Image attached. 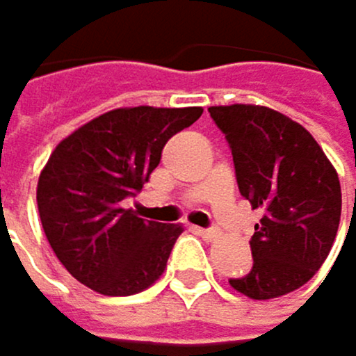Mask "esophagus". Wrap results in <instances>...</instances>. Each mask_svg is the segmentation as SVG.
Returning <instances> with one entry per match:
<instances>
[{"mask_svg":"<svg viewBox=\"0 0 356 356\" xmlns=\"http://www.w3.org/2000/svg\"><path fill=\"white\" fill-rule=\"evenodd\" d=\"M196 233H199V236H201V238H205V240L218 238V231H216V229H196Z\"/></svg>","mask_w":356,"mask_h":356,"instance_id":"1","label":"esophagus"}]
</instances>
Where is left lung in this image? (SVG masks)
I'll return each mask as SVG.
<instances>
[{"label":"left lung","mask_w":356,"mask_h":356,"mask_svg":"<svg viewBox=\"0 0 356 356\" xmlns=\"http://www.w3.org/2000/svg\"><path fill=\"white\" fill-rule=\"evenodd\" d=\"M209 116L229 143L240 194L261 209L250 238V273L229 283L252 300L294 292L335 242L339 177L314 136L277 110L236 104L213 106Z\"/></svg>","instance_id":"left-lung-1"}]
</instances>
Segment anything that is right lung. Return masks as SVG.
<instances>
[{
    "label": "right lung",
    "mask_w": 356,
    "mask_h": 356,
    "mask_svg": "<svg viewBox=\"0 0 356 356\" xmlns=\"http://www.w3.org/2000/svg\"><path fill=\"white\" fill-rule=\"evenodd\" d=\"M201 108H118L75 129L38 177V213L56 257L86 287L131 296L162 277L179 225L138 218L123 201L143 190L168 140Z\"/></svg>",
    "instance_id": "1"
}]
</instances>
